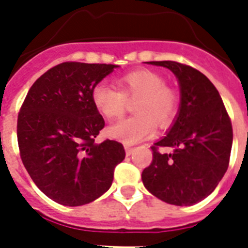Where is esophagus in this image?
<instances>
[{
  "label": "esophagus",
  "instance_id": "esophagus-1",
  "mask_svg": "<svg viewBox=\"0 0 248 248\" xmlns=\"http://www.w3.org/2000/svg\"><path fill=\"white\" fill-rule=\"evenodd\" d=\"M124 151H126V155H130L134 152V148L130 147V145H124Z\"/></svg>",
  "mask_w": 248,
  "mask_h": 248
}]
</instances>
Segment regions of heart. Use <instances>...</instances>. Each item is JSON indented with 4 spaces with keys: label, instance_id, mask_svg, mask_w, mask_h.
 <instances>
[{
    "label": "heart",
    "instance_id": "obj_1",
    "mask_svg": "<svg viewBox=\"0 0 248 248\" xmlns=\"http://www.w3.org/2000/svg\"><path fill=\"white\" fill-rule=\"evenodd\" d=\"M120 90L97 83L91 91V100L97 112L108 120L120 118L127 108V100H135V116L112 124L108 134L126 144L139 143L153 136L155 124L167 127L177 112L176 93L162 76L151 69H138L117 79Z\"/></svg>",
    "mask_w": 248,
    "mask_h": 248
}]
</instances>
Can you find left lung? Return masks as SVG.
<instances>
[{"label":"left lung","instance_id":"left-lung-1","mask_svg":"<svg viewBox=\"0 0 248 248\" xmlns=\"http://www.w3.org/2000/svg\"><path fill=\"white\" fill-rule=\"evenodd\" d=\"M180 85V108L169 134L152 147L153 161L141 173L144 186L161 201L192 206L210 196L227 172L233 128L219 91L194 68L165 60ZM159 146L172 154H159Z\"/></svg>","mask_w":248,"mask_h":248}]
</instances>
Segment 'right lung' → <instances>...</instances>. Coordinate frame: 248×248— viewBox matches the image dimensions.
Instances as JSON below:
<instances>
[{
  "instance_id": "obj_1",
  "label": "right lung",
  "mask_w": 248,
  "mask_h": 248,
  "mask_svg": "<svg viewBox=\"0 0 248 248\" xmlns=\"http://www.w3.org/2000/svg\"><path fill=\"white\" fill-rule=\"evenodd\" d=\"M116 67L58 64L33 83L21 105L16 128L21 161L41 192L58 203L82 206L103 196L124 159L118 141L95 143L105 122L91 91Z\"/></svg>"
}]
</instances>
